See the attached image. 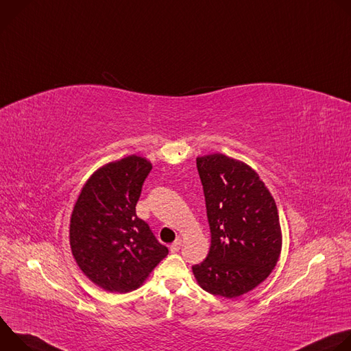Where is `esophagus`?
<instances>
[{
    "mask_svg": "<svg viewBox=\"0 0 351 351\" xmlns=\"http://www.w3.org/2000/svg\"><path fill=\"white\" fill-rule=\"evenodd\" d=\"M182 247V240L176 239L172 244H171V253H178Z\"/></svg>",
    "mask_w": 351,
    "mask_h": 351,
    "instance_id": "1",
    "label": "esophagus"
}]
</instances>
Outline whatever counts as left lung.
Segmentation results:
<instances>
[{
    "label": "left lung",
    "mask_w": 351,
    "mask_h": 351,
    "mask_svg": "<svg viewBox=\"0 0 351 351\" xmlns=\"http://www.w3.org/2000/svg\"><path fill=\"white\" fill-rule=\"evenodd\" d=\"M211 245L193 265L206 291L228 298L258 286L275 268L282 247L275 199L248 165L223 154L197 158Z\"/></svg>",
    "instance_id": "obj_1"
}]
</instances>
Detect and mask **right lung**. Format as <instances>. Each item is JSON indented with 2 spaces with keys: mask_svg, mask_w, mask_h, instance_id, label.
Listing matches in <instances>:
<instances>
[{
  "mask_svg": "<svg viewBox=\"0 0 351 351\" xmlns=\"http://www.w3.org/2000/svg\"><path fill=\"white\" fill-rule=\"evenodd\" d=\"M152 168L137 156L107 164L87 180L75 204L69 229L72 254L83 274L106 290L137 289L168 254L136 214Z\"/></svg>",
  "mask_w": 351,
  "mask_h": 351,
  "instance_id": "right-lung-1",
  "label": "right lung"
}]
</instances>
